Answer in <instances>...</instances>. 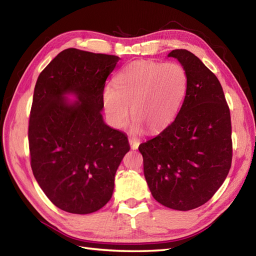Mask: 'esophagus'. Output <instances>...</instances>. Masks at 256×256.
Masks as SVG:
<instances>
[{
	"label": "esophagus",
	"instance_id": "esophagus-1",
	"mask_svg": "<svg viewBox=\"0 0 256 256\" xmlns=\"http://www.w3.org/2000/svg\"><path fill=\"white\" fill-rule=\"evenodd\" d=\"M128 142H130V148H132V150H138L140 144V140H138V138H130V136Z\"/></svg>",
	"mask_w": 256,
	"mask_h": 256
}]
</instances>
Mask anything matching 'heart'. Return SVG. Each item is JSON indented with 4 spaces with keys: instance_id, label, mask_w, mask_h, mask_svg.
Instances as JSON below:
<instances>
[{
    "instance_id": "1",
    "label": "heart",
    "mask_w": 256,
    "mask_h": 256,
    "mask_svg": "<svg viewBox=\"0 0 256 256\" xmlns=\"http://www.w3.org/2000/svg\"><path fill=\"white\" fill-rule=\"evenodd\" d=\"M188 77L176 62L135 61L116 77V87L106 85L102 106L106 120L116 128H126L130 108L134 128L156 133L174 120L186 97Z\"/></svg>"
}]
</instances>
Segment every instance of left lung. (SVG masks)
I'll return each instance as SVG.
<instances>
[{
  "mask_svg": "<svg viewBox=\"0 0 256 256\" xmlns=\"http://www.w3.org/2000/svg\"><path fill=\"white\" fill-rule=\"evenodd\" d=\"M188 85L174 121L138 150L144 176L158 203L190 210L208 202L227 178L232 160L230 110L216 75L192 52L171 51Z\"/></svg>",
  "mask_w": 256,
  "mask_h": 256,
  "instance_id": "8db88e82",
  "label": "left lung"
}]
</instances>
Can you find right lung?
Masks as SVG:
<instances>
[{
    "instance_id": "1",
    "label": "right lung",
    "mask_w": 256,
    "mask_h": 256,
    "mask_svg": "<svg viewBox=\"0 0 256 256\" xmlns=\"http://www.w3.org/2000/svg\"><path fill=\"white\" fill-rule=\"evenodd\" d=\"M120 58L63 50L40 73L28 128L32 174L53 204L90 214L110 200L130 150L128 136L104 122L102 92ZM73 93L74 103L64 98Z\"/></svg>"
}]
</instances>
